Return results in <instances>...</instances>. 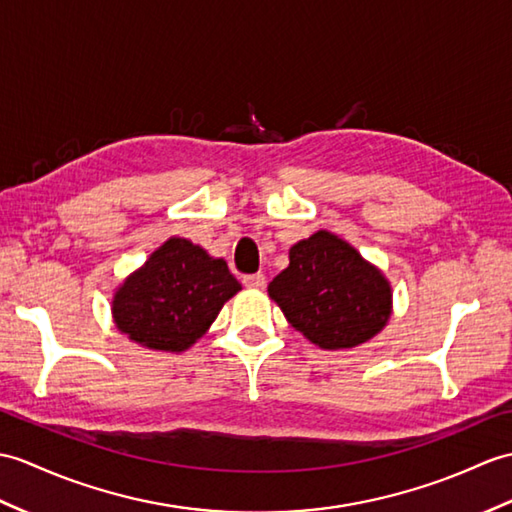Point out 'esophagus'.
Masks as SVG:
<instances>
[{
  "label": "esophagus",
  "mask_w": 512,
  "mask_h": 512,
  "mask_svg": "<svg viewBox=\"0 0 512 512\" xmlns=\"http://www.w3.org/2000/svg\"><path fill=\"white\" fill-rule=\"evenodd\" d=\"M244 285H246V288L261 290V288H266V277L261 275V272H257V275H246Z\"/></svg>",
  "instance_id": "obj_1"
}]
</instances>
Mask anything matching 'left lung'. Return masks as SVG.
Segmentation results:
<instances>
[{
    "label": "left lung",
    "mask_w": 512,
    "mask_h": 512,
    "mask_svg": "<svg viewBox=\"0 0 512 512\" xmlns=\"http://www.w3.org/2000/svg\"><path fill=\"white\" fill-rule=\"evenodd\" d=\"M288 323L327 351L375 338L392 316V285L355 246L320 229L290 248V264L268 283Z\"/></svg>",
    "instance_id": "1"
}]
</instances>
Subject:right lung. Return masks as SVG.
<instances>
[{"label":"right lung","mask_w":512,"mask_h":512,"mask_svg":"<svg viewBox=\"0 0 512 512\" xmlns=\"http://www.w3.org/2000/svg\"><path fill=\"white\" fill-rule=\"evenodd\" d=\"M240 290L227 261L172 235L117 285L111 316L117 331L141 347L183 353Z\"/></svg>","instance_id":"1"}]
</instances>
